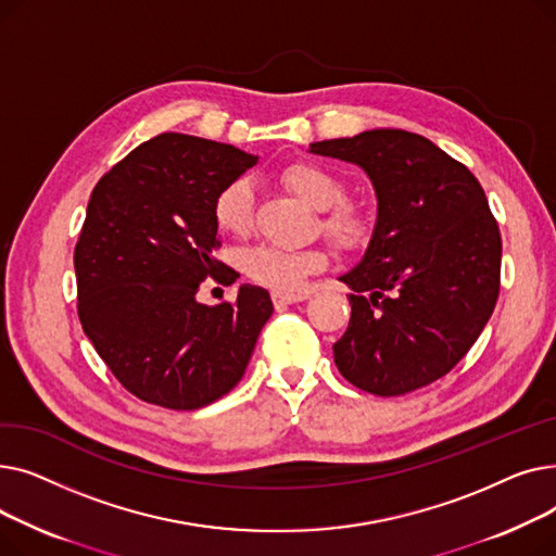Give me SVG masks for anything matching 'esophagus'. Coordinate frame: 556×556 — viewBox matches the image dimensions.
I'll list each match as a JSON object with an SVG mask.
<instances>
[{
  "instance_id": "esophagus-1",
  "label": "esophagus",
  "mask_w": 556,
  "mask_h": 556,
  "mask_svg": "<svg viewBox=\"0 0 556 556\" xmlns=\"http://www.w3.org/2000/svg\"><path fill=\"white\" fill-rule=\"evenodd\" d=\"M311 293H306V290H273V302L275 306H288V304H298V302H304L308 300Z\"/></svg>"
}]
</instances>
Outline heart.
Wrapping results in <instances>:
<instances>
[{"label": "heart", "mask_w": 556, "mask_h": 556, "mask_svg": "<svg viewBox=\"0 0 556 556\" xmlns=\"http://www.w3.org/2000/svg\"><path fill=\"white\" fill-rule=\"evenodd\" d=\"M281 180L293 189L311 207L325 212V229L342 245H356L367 233V218L352 202H340L344 182L329 168L315 162H293L281 170ZM254 187L248 178L229 180L214 198V220L223 231L243 233L252 225ZM327 256L315 250H286L275 245H258L243 254V270L268 286L298 288L304 277L325 266Z\"/></svg>", "instance_id": "heart-1"}]
</instances>
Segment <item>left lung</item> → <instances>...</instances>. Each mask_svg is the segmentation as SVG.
<instances>
[{
	"label": "left lung",
	"mask_w": 556,
	"mask_h": 556,
	"mask_svg": "<svg viewBox=\"0 0 556 556\" xmlns=\"http://www.w3.org/2000/svg\"><path fill=\"white\" fill-rule=\"evenodd\" d=\"M308 151L361 166L376 193L369 243L338 277L354 290L333 344L340 374L376 396L430 386L466 356L498 300L503 243L480 182L407 130L313 141Z\"/></svg>",
	"instance_id": "left-lung-1"
}]
</instances>
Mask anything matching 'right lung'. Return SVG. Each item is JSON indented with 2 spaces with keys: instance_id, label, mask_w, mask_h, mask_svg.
<instances>
[{
  "instance_id": "1",
  "label": "right lung",
  "mask_w": 556,
  "mask_h": 556,
  "mask_svg": "<svg viewBox=\"0 0 556 556\" xmlns=\"http://www.w3.org/2000/svg\"><path fill=\"white\" fill-rule=\"evenodd\" d=\"M256 162L229 143L164 132L92 191L74 250L78 317L116 381L146 403L198 410L225 396L273 315L268 290L250 283L231 304L198 302L223 268L214 198Z\"/></svg>"
}]
</instances>
